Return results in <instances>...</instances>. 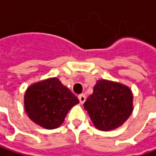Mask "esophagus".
<instances>
[{"mask_svg": "<svg viewBox=\"0 0 156 156\" xmlns=\"http://www.w3.org/2000/svg\"><path fill=\"white\" fill-rule=\"evenodd\" d=\"M79 99H80V104H83L84 102L86 101V96L84 94H80L79 96Z\"/></svg>", "mask_w": 156, "mask_h": 156, "instance_id": "esophagus-1", "label": "esophagus"}]
</instances>
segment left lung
<instances>
[{"instance_id":"8db88e82","label":"left lung","mask_w":156,"mask_h":156,"mask_svg":"<svg viewBox=\"0 0 156 156\" xmlns=\"http://www.w3.org/2000/svg\"><path fill=\"white\" fill-rule=\"evenodd\" d=\"M84 108L97 129L114 130L127 121L133 111L132 91L122 83L99 80Z\"/></svg>"}]
</instances>
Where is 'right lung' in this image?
I'll list each match as a JSON object with an SVG mask.
<instances>
[{"mask_svg":"<svg viewBox=\"0 0 156 156\" xmlns=\"http://www.w3.org/2000/svg\"><path fill=\"white\" fill-rule=\"evenodd\" d=\"M80 101L57 77L30 85L24 94L29 118L46 129H55L63 122L68 111Z\"/></svg>","mask_w":156,"mask_h":156,"instance_id":"obj_1","label":"right lung"}]
</instances>
